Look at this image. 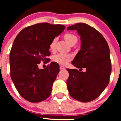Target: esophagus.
I'll list each match as a JSON object with an SVG mask.
<instances>
[{
  "label": "esophagus",
  "instance_id": "obj_1",
  "mask_svg": "<svg viewBox=\"0 0 121 121\" xmlns=\"http://www.w3.org/2000/svg\"><path fill=\"white\" fill-rule=\"evenodd\" d=\"M60 69H65V68L64 67L63 65H60Z\"/></svg>",
  "mask_w": 121,
  "mask_h": 121
}]
</instances>
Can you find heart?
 Listing matches in <instances>:
<instances>
[{
  "instance_id": "b5f03b06",
  "label": "heart",
  "mask_w": 121,
  "mask_h": 121,
  "mask_svg": "<svg viewBox=\"0 0 121 121\" xmlns=\"http://www.w3.org/2000/svg\"><path fill=\"white\" fill-rule=\"evenodd\" d=\"M64 39L65 41L68 43V44H70L73 40L77 39V37L74 36V35L71 33H66L64 35ZM56 41H57V38H54L51 42L50 44V48L51 50H54L55 49L56 47ZM72 59V56L70 54H67L64 53H59L55 55L53 57L54 61L56 62L57 63H59L60 64L65 65L68 63L69 61H70Z\"/></svg>"
}]
</instances>
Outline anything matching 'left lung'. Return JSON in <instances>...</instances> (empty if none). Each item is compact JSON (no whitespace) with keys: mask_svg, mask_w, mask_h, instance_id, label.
I'll return each instance as SVG.
<instances>
[{"mask_svg":"<svg viewBox=\"0 0 121 121\" xmlns=\"http://www.w3.org/2000/svg\"><path fill=\"white\" fill-rule=\"evenodd\" d=\"M67 29L77 30L81 36V50L72 64L78 68H86L85 72L67 69L68 92L75 99L90 102L98 98L109 83L111 73L109 46L98 31L85 23H77Z\"/></svg>","mask_w":121,"mask_h":121,"instance_id":"1","label":"left lung"}]
</instances>
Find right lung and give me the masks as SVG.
Segmentation results:
<instances>
[{
    "instance_id": "add662e5",
    "label": "right lung",
    "mask_w": 121,
    "mask_h": 121,
    "mask_svg": "<svg viewBox=\"0 0 121 121\" xmlns=\"http://www.w3.org/2000/svg\"><path fill=\"white\" fill-rule=\"evenodd\" d=\"M65 28L61 24L38 23L23 29L16 37L9 56L10 77L27 101L41 102L50 95L59 65L52 62L46 68L39 69L38 65L49 60L50 44Z\"/></svg>"
}]
</instances>
